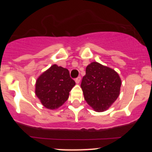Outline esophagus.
I'll list each match as a JSON object with an SVG mask.
<instances>
[{"instance_id":"1","label":"esophagus","mask_w":152,"mask_h":152,"mask_svg":"<svg viewBox=\"0 0 152 152\" xmlns=\"http://www.w3.org/2000/svg\"><path fill=\"white\" fill-rule=\"evenodd\" d=\"M80 81H81V76H79V77H77L76 79H75V82H76V84H79V82H80Z\"/></svg>"}]
</instances>
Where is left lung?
Here are the masks:
<instances>
[{
    "instance_id": "1",
    "label": "left lung",
    "mask_w": 152,
    "mask_h": 152,
    "mask_svg": "<svg viewBox=\"0 0 152 152\" xmlns=\"http://www.w3.org/2000/svg\"><path fill=\"white\" fill-rule=\"evenodd\" d=\"M121 80L113 69L93 62L86 67L81 87L89 105L96 112H104L120 94Z\"/></svg>"
}]
</instances>
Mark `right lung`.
Segmentation results:
<instances>
[{"instance_id": "right-lung-1", "label": "right lung", "mask_w": 152, "mask_h": 152, "mask_svg": "<svg viewBox=\"0 0 152 152\" xmlns=\"http://www.w3.org/2000/svg\"><path fill=\"white\" fill-rule=\"evenodd\" d=\"M75 85L67 69L53 65L39 76L35 93L44 107L55 110L67 100L69 93Z\"/></svg>"}]
</instances>
